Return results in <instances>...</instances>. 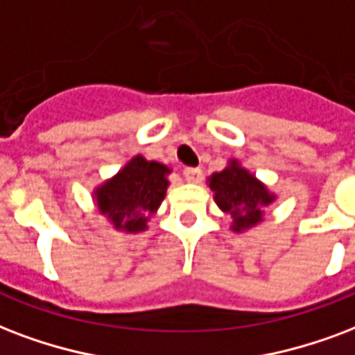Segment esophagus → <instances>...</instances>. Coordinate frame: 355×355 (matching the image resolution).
Segmentation results:
<instances>
[{
	"instance_id": "obj_1",
	"label": "esophagus",
	"mask_w": 355,
	"mask_h": 355,
	"mask_svg": "<svg viewBox=\"0 0 355 355\" xmlns=\"http://www.w3.org/2000/svg\"><path fill=\"white\" fill-rule=\"evenodd\" d=\"M182 175L188 182H199L202 177V171L199 169V167H186V169L182 171Z\"/></svg>"
}]
</instances>
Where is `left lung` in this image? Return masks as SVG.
I'll return each instance as SVG.
<instances>
[{
    "label": "left lung",
    "mask_w": 355,
    "mask_h": 355,
    "mask_svg": "<svg viewBox=\"0 0 355 355\" xmlns=\"http://www.w3.org/2000/svg\"><path fill=\"white\" fill-rule=\"evenodd\" d=\"M210 189L214 199L223 212L232 216V231H245L262 221V210L274 196L268 193L264 184L257 180L250 171L238 166L232 159L231 166L210 177Z\"/></svg>",
    "instance_id": "obj_1"
}]
</instances>
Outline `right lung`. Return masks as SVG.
<instances>
[{"mask_svg":"<svg viewBox=\"0 0 355 355\" xmlns=\"http://www.w3.org/2000/svg\"><path fill=\"white\" fill-rule=\"evenodd\" d=\"M167 169L158 162L135 156L112 180L96 189V205L113 227L124 232L147 229V218L158 210L166 197Z\"/></svg>","mask_w":355,"mask_h":355,"instance_id":"obj_1","label":"right lung"}]
</instances>
